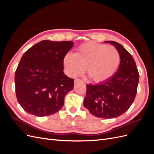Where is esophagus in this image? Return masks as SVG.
<instances>
[{"mask_svg":"<svg viewBox=\"0 0 154 154\" xmlns=\"http://www.w3.org/2000/svg\"><path fill=\"white\" fill-rule=\"evenodd\" d=\"M74 82H75V83L83 82V81H82V80H81V79H80V78H76L75 80H74Z\"/></svg>","mask_w":154,"mask_h":154,"instance_id":"esophagus-1","label":"esophagus"}]
</instances>
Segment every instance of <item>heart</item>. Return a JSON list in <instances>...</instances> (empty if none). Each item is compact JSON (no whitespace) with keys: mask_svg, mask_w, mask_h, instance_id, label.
<instances>
[{"mask_svg":"<svg viewBox=\"0 0 154 154\" xmlns=\"http://www.w3.org/2000/svg\"><path fill=\"white\" fill-rule=\"evenodd\" d=\"M121 57L114 46L88 42L80 45L75 54H66L63 60L65 71L72 77L81 74L87 67V74L91 80L103 82L117 71Z\"/></svg>","mask_w":154,"mask_h":154,"instance_id":"obj_1","label":"heart"}]
</instances>
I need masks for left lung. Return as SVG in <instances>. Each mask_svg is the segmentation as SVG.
I'll list each match as a JSON object with an SVG mask.
<instances>
[{
	"label": "left lung",
	"instance_id": "1",
	"mask_svg": "<svg viewBox=\"0 0 154 154\" xmlns=\"http://www.w3.org/2000/svg\"><path fill=\"white\" fill-rule=\"evenodd\" d=\"M119 51L121 62L118 71L97 85L87 84L83 105L96 117L115 118L127 112L137 94L139 74L134 59L122 45L107 41Z\"/></svg>",
	"mask_w": 154,
	"mask_h": 154
}]
</instances>
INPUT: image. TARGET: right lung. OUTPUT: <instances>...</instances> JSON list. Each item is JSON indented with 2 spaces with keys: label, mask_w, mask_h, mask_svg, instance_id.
Listing matches in <instances>:
<instances>
[{
  "label": "right lung",
  "mask_w": 154,
  "mask_h": 154,
  "mask_svg": "<svg viewBox=\"0 0 154 154\" xmlns=\"http://www.w3.org/2000/svg\"><path fill=\"white\" fill-rule=\"evenodd\" d=\"M73 44L42 40L23 54L15 71V92L27 113L44 117L63 107L65 96L74 86V79L63 73V60Z\"/></svg>",
  "instance_id": "add662e5"
}]
</instances>
